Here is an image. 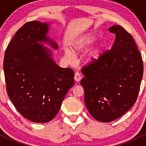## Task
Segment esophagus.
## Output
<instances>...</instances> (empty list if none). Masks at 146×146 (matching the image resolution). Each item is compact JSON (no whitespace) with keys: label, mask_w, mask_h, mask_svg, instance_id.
I'll return each instance as SVG.
<instances>
[{"label":"esophagus","mask_w":146,"mask_h":146,"mask_svg":"<svg viewBox=\"0 0 146 146\" xmlns=\"http://www.w3.org/2000/svg\"><path fill=\"white\" fill-rule=\"evenodd\" d=\"M82 77L81 74H80L79 72H76V73H75V75H74V79L75 80V82H79L81 80V79Z\"/></svg>","instance_id":"34e87169"}]
</instances>
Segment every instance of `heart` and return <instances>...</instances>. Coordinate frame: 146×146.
<instances>
[{
    "label": "heart",
    "mask_w": 146,
    "mask_h": 146,
    "mask_svg": "<svg viewBox=\"0 0 146 146\" xmlns=\"http://www.w3.org/2000/svg\"><path fill=\"white\" fill-rule=\"evenodd\" d=\"M95 38L93 35H87L82 38L80 41L78 42V44L75 46V51H83L84 49L86 48L88 46H90L93 42H95ZM104 47L102 44H97L93 46V48H90V51L87 53L86 57L84 58V62L86 64H90L94 62L100 58L103 52ZM64 57L67 60H71L72 56L71 53L69 51H66L64 53Z\"/></svg>",
    "instance_id": "obj_1"
}]
</instances>
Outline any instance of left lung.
Here are the masks:
<instances>
[{
	"label": "left lung",
	"instance_id": "obj_1",
	"mask_svg": "<svg viewBox=\"0 0 146 146\" xmlns=\"http://www.w3.org/2000/svg\"><path fill=\"white\" fill-rule=\"evenodd\" d=\"M111 49L82 68L86 106L95 119L110 122L135 104L143 73L142 57L131 35L119 25Z\"/></svg>",
	"mask_w": 146,
	"mask_h": 146
}]
</instances>
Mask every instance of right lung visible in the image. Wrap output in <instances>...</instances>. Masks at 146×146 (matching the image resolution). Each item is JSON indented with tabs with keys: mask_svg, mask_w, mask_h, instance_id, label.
<instances>
[{
	"mask_svg": "<svg viewBox=\"0 0 146 146\" xmlns=\"http://www.w3.org/2000/svg\"><path fill=\"white\" fill-rule=\"evenodd\" d=\"M48 25L28 22L18 30L7 48L3 60L7 93L25 118L46 123L59 112L64 98L74 85V71L61 68L52 58L58 44L46 37Z\"/></svg>",
	"mask_w": 146,
	"mask_h": 146,
	"instance_id": "right-lung-1",
	"label": "right lung"
}]
</instances>
